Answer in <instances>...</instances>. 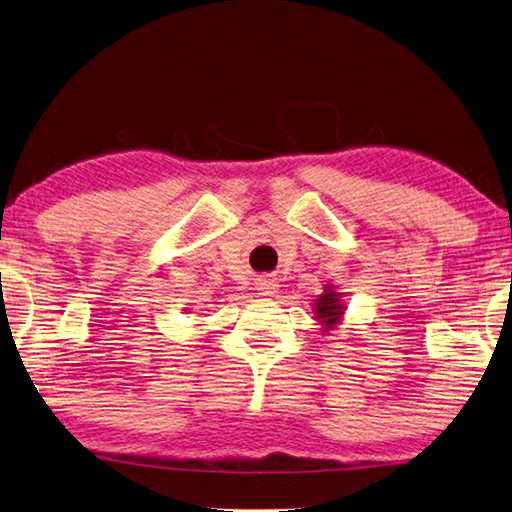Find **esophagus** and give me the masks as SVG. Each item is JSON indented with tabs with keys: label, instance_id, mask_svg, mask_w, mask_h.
<instances>
[{
	"label": "esophagus",
	"instance_id": "esophagus-1",
	"mask_svg": "<svg viewBox=\"0 0 512 512\" xmlns=\"http://www.w3.org/2000/svg\"><path fill=\"white\" fill-rule=\"evenodd\" d=\"M256 289H258L260 296H272V294H276V289H278L276 278H272V276H260L258 281H256Z\"/></svg>",
	"mask_w": 512,
	"mask_h": 512
}]
</instances>
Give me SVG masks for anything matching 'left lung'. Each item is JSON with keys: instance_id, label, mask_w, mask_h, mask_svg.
<instances>
[{"instance_id": "1", "label": "left lung", "mask_w": 512, "mask_h": 512, "mask_svg": "<svg viewBox=\"0 0 512 512\" xmlns=\"http://www.w3.org/2000/svg\"><path fill=\"white\" fill-rule=\"evenodd\" d=\"M343 310L345 307L341 305V294L336 292L332 285H327L325 292L314 301V314L318 321H321V325L325 327L323 332L332 330L334 325H339Z\"/></svg>"}]
</instances>
